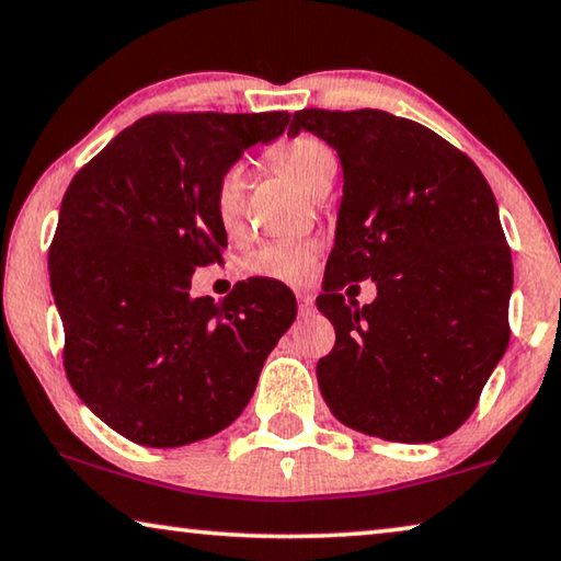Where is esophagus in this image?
Wrapping results in <instances>:
<instances>
[{"mask_svg":"<svg viewBox=\"0 0 561 561\" xmlns=\"http://www.w3.org/2000/svg\"><path fill=\"white\" fill-rule=\"evenodd\" d=\"M297 301L301 317H309L314 312V295H309V291H297Z\"/></svg>","mask_w":561,"mask_h":561,"instance_id":"obj_1","label":"esophagus"}]
</instances>
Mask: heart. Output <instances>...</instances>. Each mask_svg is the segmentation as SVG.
Here are the masks:
<instances>
[{
    "label": "heart",
    "instance_id": "1",
    "mask_svg": "<svg viewBox=\"0 0 561 561\" xmlns=\"http://www.w3.org/2000/svg\"><path fill=\"white\" fill-rule=\"evenodd\" d=\"M274 169L289 176L299 190L307 194H324L336 174V157L327 141L312 135H297L272 147L266 154ZM247 207V172L242 164L227 167L219 174L211 192V209L225 232H239L244 225ZM317 244L314 242H266L254 252H249L242 270L252 277H264L274 282L299 284L314 270Z\"/></svg>",
    "mask_w": 561,
    "mask_h": 561
}]
</instances>
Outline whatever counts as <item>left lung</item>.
Returning <instances> with one entry per match:
<instances>
[{"label": "left lung", "mask_w": 561, "mask_h": 561, "mask_svg": "<svg viewBox=\"0 0 561 561\" xmlns=\"http://www.w3.org/2000/svg\"><path fill=\"white\" fill-rule=\"evenodd\" d=\"M301 129L336 149L344 172L317 297L336 332L317 364L324 402L369 437H449L510 344L512 252L494 194L472 159L412 119L301 110L289 135ZM364 278L378 299L357 308L339 291Z\"/></svg>", "instance_id": "8db88e82"}]
</instances>
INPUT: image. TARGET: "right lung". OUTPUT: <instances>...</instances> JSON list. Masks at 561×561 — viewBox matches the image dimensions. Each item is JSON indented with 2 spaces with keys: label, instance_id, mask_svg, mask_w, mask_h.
<instances>
[{
  "label": "right lung",
  "instance_id": "1",
  "mask_svg": "<svg viewBox=\"0 0 561 561\" xmlns=\"http://www.w3.org/2000/svg\"><path fill=\"white\" fill-rule=\"evenodd\" d=\"M291 114H149L75 174L49 247L77 397L141 447H184L232 424L297 317L274 279L221 301L192 297L194 266L221 262L219 174Z\"/></svg>",
  "mask_w": 561,
  "mask_h": 561
}]
</instances>
